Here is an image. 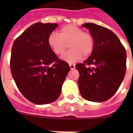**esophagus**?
Returning a JSON list of instances; mask_svg holds the SVG:
<instances>
[{
	"label": "esophagus",
	"mask_w": 133,
	"mask_h": 133,
	"mask_svg": "<svg viewBox=\"0 0 133 133\" xmlns=\"http://www.w3.org/2000/svg\"><path fill=\"white\" fill-rule=\"evenodd\" d=\"M69 65H70V69L72 70V69H74L75 68V65H74V64H69Z\"/></svg>",
	"instance_id": "1"
}]
</instances>
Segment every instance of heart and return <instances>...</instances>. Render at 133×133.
<instances>
[{
    "label": "heart",
    "mask_w": 133,
    "mask_h": 133,
    "mask_svg": "<svg viewBox=\"0 0 133 133\" xmlns=\"http://www.w3.org/2000/svg\"><path fill=\"white\" fill-rule=\"evenodd\" d=\"M48 44L52 52L57 55L63 54L68 47L71 48L62 57L69 63L80 60L82 55L88 57L94 50V38L90 33L83 31L81 28L73 24L64 25L60 33H52L48 38Z\"/></svg>",
    "instance_id": "heart-1"
}]
</instances>
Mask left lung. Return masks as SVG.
<instances>
[{"mask_svg":"<svg viewBox=\"0 0 133 133\" xmlns=\"http://www.w3.org/2000/svg\"><path fill=\"white\" fill-rule=\"evenodd\" d=\"M94 38L93 52L83 63L75 65L80 73L78 83L83 98L104 102L120 86L126 71V51L112 31L99 25H82Z\"/></svg>","mask_w":133,"mask_h":133,"instance_id":"8db88e82","label":"left lung"}]
</instances>
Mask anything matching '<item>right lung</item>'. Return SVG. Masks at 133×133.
Segmentation results:
<instances>
[{"mask_svg": "<svg viewBox=\"0 0 133 133\" xmlns=\"http://www.w3.org/2000/svg\"><path fill=\"white\" fill-rule=\"evenodd\" d=\"M57 26L56 23H34L16 38L12 47V76L20 92L34 104L57 100L70 71L68 63L58 59L48 44V36Z\"/></svg>", "mask_w": 133, "mask_h": 133, "instance_id": "right-lung-1", "label": "right lung"}]
</instances>
